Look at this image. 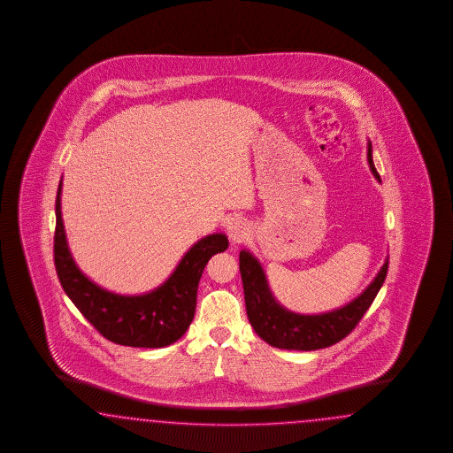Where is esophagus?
Wrapping results in <instances>:
<instances>
[{"label": "esophagus", "mask_w": 453, "mask_h": 453, "mask_svg": "<svg viewBox=\"0 0 453 453\" xmlns=\"http://www.w3.org/2000/svg\"><path fill=\"white\" fill-rule=\"evenodd\" d=\"M227 234H229V239L233 241L234 244H239L242 241H246L250 234V226L246 219H241V218H235L227 224Z\"/></svg>", "instance_id": "34e87169"}]
</instances>
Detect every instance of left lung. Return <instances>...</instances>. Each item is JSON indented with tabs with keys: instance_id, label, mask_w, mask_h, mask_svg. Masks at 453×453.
<instances>
[{
	"instance_id": "left-lung-1",
	"label": "left lung",
	"mask_w": 453,
	"mask_h": 453,
	"mask_svg": "<svg viewBox=\"0 0 453 453\" xmlns=\"http://www.w3.org/2000/svg\"><path fill=\"white\" fill-rule=\"evenodd\" d=\"M367 161L373 176H380L372 161V142L367 144ZM239 269L244 286V299L249 322L264 342L288 350H317L326 349L342 341L358 320L369 311L372 302L384 284L388 259H385L379 274L358 297L324 314H296L282 307L275 301L274 294L269 288L267 277L257 261L249 250H241Z\"/></svg>"
}]
</instances>
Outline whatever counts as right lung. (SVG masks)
<instances>
[{
  "label": "right lung",
  "mask_w": 453,
  "mask_h": 453,
  "mask_svg": "<svg viewBox=\"0 0 453 453\" xmlns=\"http://www.w3.org/2000/svg\"><path fill=\"white\" fill-rule=\"evenodd\" d=\"M229 246L226 234H209L182 256L159 288L141 296H121L99 288L69 252L61 218V182L56 196L55 265L66 296L108 341L127 347L159 349L179 341L191 326L197 286L209 259Z\"/></svg>",
  "instance_id": "1"
}]
</instances>
